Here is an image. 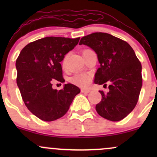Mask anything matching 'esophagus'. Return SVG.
Wrapping results in <instances>:
<instances>
[{
	"instance_id": "34e87169",
	"label": "esophagus",
	"mask_w": 157,
	"mask_h": 157,
	"mask_svg": "<svg viewBox=\"0 0 157 157\" xmlns=\"http://www.w3.org/2000/svg\"><path fill=\"white\" fill-rule=\"evenodd\" d=\"M90 91H91V90H90V89H81V92L86 93V94L89 93Z\"/></svg>"
}]
</instances>
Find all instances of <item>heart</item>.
<instances>
[{
	"mask_svg": "<svg viewBox=\"0 0 157 157\" xmlns=\"http://www.w3.org/2000/svg\"><path fill=\"white\" fill-rule=\"evenodd\" d=\"M89 49L84 50V52L87 51ZM71 81L74 84H76L77 86H87L91 82V78L89 75H84V74H77L75 75V76L71 77Z\"/></svg>",
	"mask_w": 157,
	"mask_h": 157,
	"instance_id": "heart-1",
	"label": "heart"
}]
</instances>
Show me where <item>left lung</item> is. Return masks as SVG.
<instances>
[{
	"label": "left lung",
	"mask_w": 157,
	"mask_h": 157,
	"mask_svg": "<svg viewBox=\"0 0 157 157\" xmlns=\"http://www.w3.org/2000/svg\"><path fill=\"white\" fill-rule=\"evenodd\" d=\"M86 45L97 55L100 64L95 74L94 83L109 82V91L102 95L97 104L99 115L111 121H120L130 113L137 103L142 89V65L131 46L125 41L103 32L82 37Z\"/></svg>",
	"instance_id": "8db88e82"
}]
</instances>
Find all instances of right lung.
I'll return each instance as SVG.
<instances>
[{"label":"right lung","instance_id":"obj_1","mask_svg":"<svg viewBox=\"0 0 157 157\" xmlns=\"http://www.w3.org/2000/svg\"><path fill=\"white\" fill-rule=\"evenodd\" d=\"M80 37H46L26 45L16 60L17 85L27 109L37 117L50 122L62 117L80 92L71 83L57 91V80L64 82L60 62L78 44Z\"/></svg>","mask_w":157,"mask_h":157}]
</instances>
